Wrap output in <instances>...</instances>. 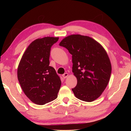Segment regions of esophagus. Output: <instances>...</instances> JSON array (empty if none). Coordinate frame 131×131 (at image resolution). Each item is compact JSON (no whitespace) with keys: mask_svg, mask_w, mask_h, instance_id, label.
Here are the masks:
<instances>
[{"mask_svg":"<svg viewBox=\"0 0 131 131\" xmlns=\"http://www.w3.org/2000/svg\"><path fill=\"white\" fill-rule=\"evenodd\" d=\"M68 75H69V74H68V73H65V74H63L62 75V77L63 78V79H65V78H67V77H68Z\"/></svg>","mask_w":131,"mask_h":131,"instance_id":"esophagus-1","label":"esophagus"}]
</instances>
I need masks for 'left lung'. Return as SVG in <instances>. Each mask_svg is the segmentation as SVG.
<instances>
[{"instance_id":"left-lung-1","label":"left lung","mask_w":131,"mask_h":131,"mask_svg":"<svg viewBox=\"0 0 131 131\" xmlns=\"http://www.w3.org/2000/svg\"><path fill=\"white\" fill-rule=\"evenodd\" d=\"M72 55L73 73L77 79L72 89L77 99L86 102L97 99L109 82L112 65L105 49L87 36L71 35L61 41Z\"/></svg>"}]
</instances>
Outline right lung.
Wrapping results in <instances>:
<instances>
[{
	"label": "right lung",
	"mask_w": 131,
	"mask_h": 131,
	"mask_svg": "<svg viewBox=\"0 0 131 131\" xmlns=\"http://www.w3.org/2000/svg\"><path fill=\"white\" fill-rule=\"evenodd\" d=\"M58 39L48 37L33 41L19 63V84L26 96L37 105H44L57 97L61 81L55 69L49 65L51 48Z\"/></svg>",
	"instance_id": "right-lung-1"
}]
</instances>
